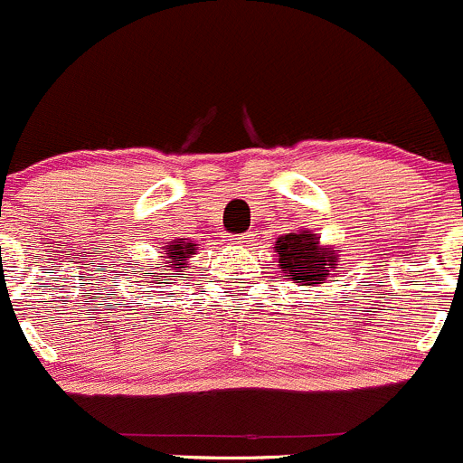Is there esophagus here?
Returning a JSON list of instances; mask_svg holds the SVG:
<instances>
[{
  "instance_id": "obj_1",
  "label": "esophagus",
  "mask_w": 463,
  "mask_h": 463,
  "mask_svg": "<svg viewBox=\"0 0 463 463\" xmlns=\"http://www.w3.org/2000/svg\"><path fill=\"white\" fill-rule=\"evenodd\" d=\"M227 241L232 242V245H250L251 241H254V232H245V233H241V236H227Z\"/></svg>"
}]
</instances>
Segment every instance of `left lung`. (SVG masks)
Returning <instances> with one entry per match:
<instances>
[{"label": "left lung", "mask_w": 463, "mask_h": 463, "mask_svg": "<svg viewBox=\"0 0 463 463\" xmlns=\"http://www.w3.org/2000/svg\"><path fill=\"white\" fill-rule=\"evenodd\" d=\"M274 251L279 254V268L290 281L299 283V286H315V283H322L337 268V251L340 250L319 245L317 233L304 230L279 238Z\"/></svg>", "instance_id": "8db88e82"}]
</instances>
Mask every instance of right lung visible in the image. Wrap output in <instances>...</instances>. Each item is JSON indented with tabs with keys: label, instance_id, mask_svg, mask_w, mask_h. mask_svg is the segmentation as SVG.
I'll return each mask as SVG.
<instances>
[{
	"label": "right lung",
	"instance_id": "obj_1",
	"mask_svg": "<svg viewBox=\"0 0 463 463\" xmlns=\"http://www.w3.org/2000/svg\"><path fill=\"white\" fill-rule=\"evenodd\" d=\"M191 254H195V242H191L189 238H177V241H171L166 245V256L164 259H171L166 265H162V268L166 269H173V272L168 274H175V272H182V268H189V259ZM159 274H166V272H153V268L146 269L144 272V281H150V279L159 277ZM171 281V277H162V283Z\"/></svg>",
	"mask_w": 463,
	"mask_h": 463
}]
</instances>
